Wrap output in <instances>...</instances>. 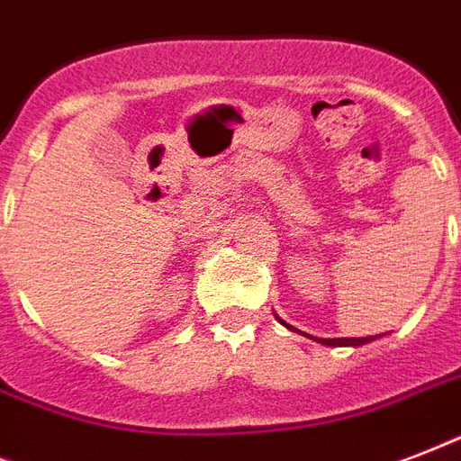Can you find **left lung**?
Returning <instances> with one entry per match:
<instances>
[{"label": "left lung", "instance_id": "obj_1", "mask_svg": "<svg viewBox=\"0 0 461 461\" xmlns=\"http://www.w3.org/2000/svg\"><path fill=\"white\" fill-rule=\"evenodd\" d=\"M275 318H277V321H280L282 325H285V328L299 332V330H296L294 325H289V322L282 321V318L277 313H275ZM302 335H303V332H302ZM306 337H311V335H306ZM311 339H313V342H318V344H325V347H361V344H368V342H373V339H378V335H368V337H335V339H322V337H311Z\"/></svg>", "mask_w": 461, "mask_h": 461}]
</instances>
